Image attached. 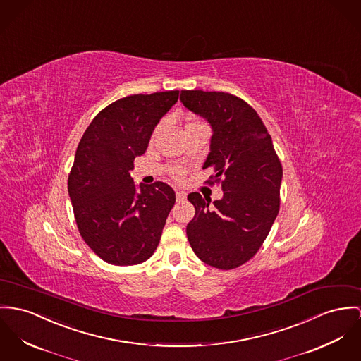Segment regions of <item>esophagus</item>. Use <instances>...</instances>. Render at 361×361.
I'll list each match as a JSON object with an SVG mask.
<instances>
[{
	"label": "esophagus",
	"mask_w": 361,
	"mask_h": 361,
	"mask_svg": "<svg viewBox=\"0 0 361 361\" xmlns=\"http://www.w3.org/2000/svg\"><path fill=\"white\" fill-rule=\"evenodd\" d=\"M176 199L177 202H184L187 199V194L184 191H176Z\"/></svg>",
	"instance_id": "34e87169"
}]
</instances>
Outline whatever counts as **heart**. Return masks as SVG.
Instances as JSON below:
<instances>
[{
	"label": "heart",
	"mask_w": 361,
	"mask_h": 361,
	"mask_svg": "<svg viewBox=\"0 0 361 361\" xmlns=\"http://www.w3.org/2000/svg\"><path fill=\"white\" fill-rule=\"evenodd\" d=\"M194 123H197V122H190L188 125H194ZM173 176H174V178L181 180V178H183V176H184V170H181V169H176V170H173Z\"/></svg>",
	"instance_id": "heart-1"
}]
</instances>
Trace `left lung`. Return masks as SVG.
<instances>
[{
  "label": "left lung",
  "mask_w": 361,
  "mask_h": 361,
  "mask_svg": "<svg viewBox=\"0 0 361 361\" xmlns=\"http://www.w3.org/2000/svg\"><path fill=\"white\" fill-rule=\"evenodd\" d=\"M180 100L212 126L203 169L214 166L224 192L213 204L199 192L188 195L195 217L187 236L204 264L233 269L254 257L278 217L281 164L264 122L245 100L203 90H181Z\"/></svg>",
  "instance_id": "obj_1"
}]
</instances>
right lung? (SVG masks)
Instances as JSON below:
<instances>
[{
  "label": "right lung",
  "instance_id": "right-lung-1",
  "mask_svg": "<svg viewBox=\"0 0 361 361\" xmlns=\"http://www.w3.org/2000/svg\"><path fill=\"white\" fill-rule=\"evenodd\" d=\"M178 90L114 102L90 122L68 176V195L85 243L112 265H137L158 247L176 194L170 185L133 183L135 158L145 152Z\"/></svg>",
  "mask_w": 361,
  "mask_h": 361
}]
</instances>
